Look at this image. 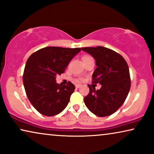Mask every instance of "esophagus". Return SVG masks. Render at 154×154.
Segmentation results:
<instances>
[{
	"label": "esophagus",
	"instance_id": "34e87169",
	"mask_svg": "<svg viewBox=\"0 0 154 154\" xmlns=\"http://www.w3.org/2000/svg\"><path fill=\"white\" fill-rule=\"evenodd\" d=\"M81 86V85H80V84H76V85H75V88H79Z\"/></svg>",
	"mask_w": 154,
	"mask_h": 154
}]
</instances>
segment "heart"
<instances>
[{
  "label": "heart",
  "instance_id": "1",
  "mask_svg": "<svg viewBox=\"0 0 154 154\" xmlns=\"http://www.w3.org/2000/svg\"><path fill=\"white\" fill-rule=\"evenodd\" d=\"M90 56H85V57H83V60L84 59H85V58H88V57H89Z\"/></svg>",
  "mask_w": 154,
  "mask_h": 154
}]
</instances>
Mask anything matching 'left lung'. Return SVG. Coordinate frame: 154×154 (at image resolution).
<instances>
[{
	"label": "left lung",
	"mask_w": 154,
	"mask_h": 154,
	"mask_svg": "<svg viewBox=\"0 0 154 154\" xmlns=\"http://www.w3.org/2000/svg\"><path fill=\"white\" fill-rule=\"evenodd\" d=\"M81 49L96 60L92 83L102 85L97 90L93 85H88L89 94L84 98L85 106L97 116L113 114L125 102L130 89L131 81L127 62L121 54L107 48L97 46Z\"/></svg>",
	"instance_id": "1"
}]
</instances>
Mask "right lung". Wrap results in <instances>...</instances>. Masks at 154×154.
<instances>
[{
  "label": "right lung",
  "mask_w": 154,
  "mask_h": 154,
  "mask_svg": "<svg viewBox=\"0 0 154 154\" xmlns=\"http://www.w3.org/2000/svg\"><path fill=\"white\" fill-rule=\"evenodd\" d=\"M81 49L46 47L37 50L26 61L23 83L29 100L40 113L53 116L62 112L69 104L75 86L56 83L57 75L65 69Z\"/></svg>",
  "instance_id": "add662e5"
}]
</instances>
